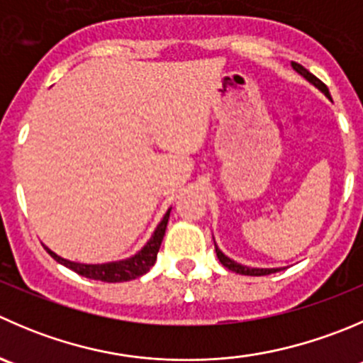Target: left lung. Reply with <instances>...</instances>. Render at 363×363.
I'll return each mask as SVG.
<instances>
[{
    "label": "left lung",
    "instance_id": "obj_1",
    "mask_svg": "<svg viewBox=\"0 0 363 363\" xmlns=\"http://www.w3.org/2000/svg\"><path fill=\"white\" fill-rule=\"evenodd\" d=\"M293 69L296 70L298 74H301V76L305 77L307 81H311L312 84H314L315 88H319L323 94H325L326 97L330 99V92H328V86H326L325 83H323L321 79H318V77L314 76V74L308 72L307 69H305L303 65H300V63H294L293 62ZM214 248H216V255L218 259H220V262L223 264L227 269L234 271V273H239V275H248V277H262V275H271V273H277V271H280L282 267H248V266H242V264L235 262V260H232L230 257L225 255L223 252H221L220 248H218V245L214 242Z\"/></svg>",
    "mask_w": 363,
    "mask_h": 363
}]
</instances>
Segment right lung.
<instances>
[{
	"instance_id": "right-lung-1",
	"label": "right lung",
	"mask_w": 363,
	"mask_h": 363,
	"mask_svg": "<svg viewBox=\"0 0 363 363\" xmlns=\"http://www.w3.org/2000/svg\"><path fill=\"white\" fill-rule=\"evenodd\" d=\"M168 218H170V209L167 211L163 220L160 221V225H157L156 230H154L152 238L147 241V245L143 246L138 253H135V255L124 260H115V262L106 264H81L56 255V253L51 252L48 246H45V250H48V253L56 260V262L63 264V266L69 267V269L76 271L77 275L81 277L111 284L128 282V280H135L138 279V277L145 275L147 271L154 266V262H156L157 259V252H160L161 241H163L164 230H167Z\"/></svg>"
}]
</instances>
